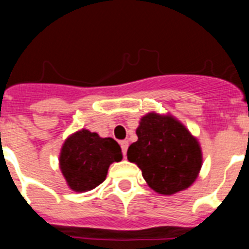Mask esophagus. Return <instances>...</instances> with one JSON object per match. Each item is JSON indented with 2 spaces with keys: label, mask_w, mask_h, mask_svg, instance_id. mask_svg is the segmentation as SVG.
I'll return each instance as SVG.
<instances>
[{
  "label": "esophagus",
  "mask_w": 249,
  "mask_h": 249,
  "mask_svg": "<svg viewBox=\"0 0 249 249\" xmlns=\"http://www.w3.org/2000/svg\"><path fill=\"white\" fill-rule=\"evenodd\" d=\"M120 144H121V148H122L123 156H126L127 148H128V141H126V140H124V141H121Z\"/></svg>",
  "instance_id": "obj_1"
}]
</instances>
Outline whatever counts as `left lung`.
Segmentation results:
<instances>
[{
  "label": "left lung",
  "mask_w": 249,
  "mask_h": 249,
  "mask_svg": "<svg viewBox=\"0 0 249 249\" xmlns=\"http://www.w3.org/2000/svg\"><path fill=\"white\" fill-rule=\"evenodd\" d=\"M136 133L138 140L128 147L127 158L152 190L172 196L195 183L203 162L202 148L181 121L171 113L148 112Z\"/></svg>",
  "instance_id": "left-lung-1"
}]
</instances>
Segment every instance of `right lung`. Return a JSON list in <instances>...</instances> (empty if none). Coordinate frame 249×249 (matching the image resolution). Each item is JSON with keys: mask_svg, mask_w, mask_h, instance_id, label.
Listing matches in <instances>:
<instances>
[{"mask_svg": "<svg viewBox=\"0 0 249 249\" xmlns=\"http://www.w3.org/2000/svg\"><path fill=\"white\" fill-rule=\"evenodd\" d=\"M120 144L111 137L82 128L68 136L59 153V169L74 192H87L100 186L113 162L122 160Z\"/></svg>", "mask_w": 249, "mask_h": 249, "instance_id": "1", "label": "right lung"}]
</instances>
